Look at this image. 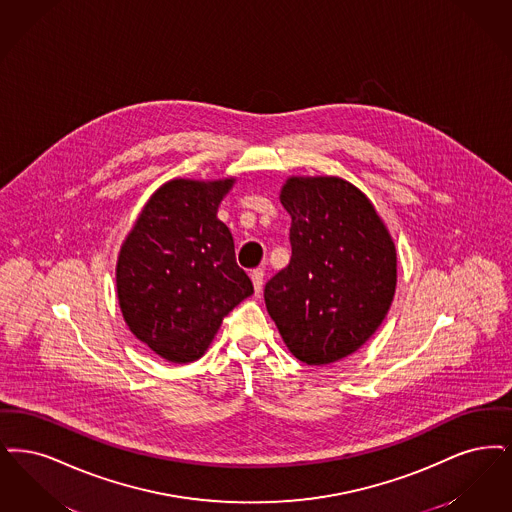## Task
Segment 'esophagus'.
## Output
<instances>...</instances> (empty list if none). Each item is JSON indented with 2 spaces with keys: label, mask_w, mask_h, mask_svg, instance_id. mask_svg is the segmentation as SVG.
I'll return each mask as SVG.
<instances>
[{
  "label": "esophagus",
  "mask_w": 512,
  "mask_h": 512,
  "mask_svg": "<svg viewBox=\"0 0 512 512\" xmlns=\"http://www.w3.org/2000/svg\"><path fill=\"white\" fill-rule=\"evenodd\" d=\"M250 279H252V285H254L256 294H258L262 290V285H264V269H254L250 273Z\"/></svg>",
  "instance_id": "34e87169"
}]
</instances>
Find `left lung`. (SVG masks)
Returning <instances> with one entry per match:
<instances>
[{
	"label": "left lung",
	"mask_w": 512,
	"mask_h": 512,
	"mask_svg": "<svg viewBox=\"0 0 512 512\" xmlns=\"http://www.w3.org/2000/svg\"><path fill=\"white\" fill-rule=\"evenodd\" d=\"M289 266L267 281V313L290 354L327 365L359 350L392 306L398 258L384 222L356 185L333 176L292 178Z\"/></svg>",
	"instance_id": "1"
}]
</instances>
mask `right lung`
Wrapping results in <instances>:
<instances>
[{"label":"right lung","instance_id":"1","mask_svg":"<svg viewBox=\"0 0 512 512\" xmlns=\"http://www.w3.org/2000/svg\"><path fill=\"white\" fill-rule=\"evenodd\" d=\"M235 178L172 179L143 206L116 262L118 304L130 331L172 363L199 359L222 319L254 287L235 262L218 206Z\"/></svg>","mask_w":512,"mask_h":512}]
</instances>
